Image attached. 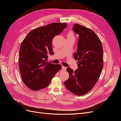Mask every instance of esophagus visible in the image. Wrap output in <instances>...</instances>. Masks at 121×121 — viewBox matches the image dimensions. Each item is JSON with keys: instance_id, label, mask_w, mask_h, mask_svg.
<instances>
[{"instance_id": "1", "label": "esophagus", "mask_w": 121, "mask_h": 121, "mask_svg": "<svg viewBox=\"0 0 121 121\" xmlns=\"http://www.w3.org/2000/svg\"><path fill=\"white\" fill-rule=\"evenodd\" d=\"M61 69H63V70H64V71H65V70H66V69H67V68H66V67H64V66H62Z\"/></svg>"}]
</instances>
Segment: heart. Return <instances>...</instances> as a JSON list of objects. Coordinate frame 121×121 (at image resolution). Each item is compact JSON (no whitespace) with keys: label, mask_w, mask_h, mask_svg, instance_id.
Returning a JSON list of instances; mask_svg holds the SVG:
<instances>
[{"label":"heart","mask_w":121,"mask_h":121,"mask_svg":"<svg viewBox=\"0 0 121 121\" xmlns=\"http://www.w3.org/2000/svg\"><path fill=\"white\" fill-rule=\"evenodd\" d=\"M68 37L74 38V34H73V33L72 32H70V33H69V34L68 35Z\"/></svg>","instance_id":"heart-1"}]
</instances>
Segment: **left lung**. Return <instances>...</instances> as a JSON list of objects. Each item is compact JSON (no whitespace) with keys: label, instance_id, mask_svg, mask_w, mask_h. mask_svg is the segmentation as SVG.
Segmentation results:
<instances>
[{"label":"left lung","instance_id":"1","mask_svg":"<svg viewBox=\"0 0 121 121\" xmlns=\"http://www.w3.org/2000/svg\"><path fill=\"white\" fill-rule=\"evenodd\" d=\"M73 30L79 36L77 52L74 54L78 69H67L69 78L64 84L70 92L80 96L88 92L99 77L104 66L103 49L99 38L90 29L75 24Z\"/></svg>","mask_w":121,"mask_h":121}]
</instances>
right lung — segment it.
I'll use <instances>...</instances> for the list:
<instances>
[{
	"label": "right lung",
	"instance_id": "obj_1",
	"mask_svg": "<svg viewBox=\"0 0 121 121\" xmlns=\"http://www.w3.org/2000/svg\"><path fill=\"white\" fill-rule=\"evenodd\" d=\"M67 27L66 23H53L34 29L22 42L19 68L23 81L29 88L39 90L48 86L61 65L47 61L53 55L52 40Z\"/></svg>",
	"mask_w": 121,
	"mask_h": 121
}]
</instances>
